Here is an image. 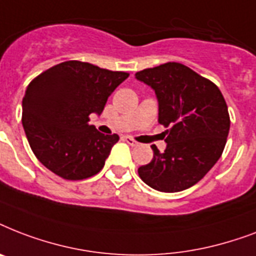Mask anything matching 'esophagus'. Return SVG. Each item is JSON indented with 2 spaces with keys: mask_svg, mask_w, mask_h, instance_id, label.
<instances>
[{
  "mask_svg": "<svg viewBox=\"0 0 256 256\" xmlns=\"http://www.w3.org/2000/svg\"><path fill=\"white\" fill-rule=\"evenodd\" d=\"M122 140H124V142H128V144H132V146H136V144H138V142H136L134 138H132V136H122Z\"/></svg>",
  "mask_w": 256,
  "mask_h": 256,
  "instance_id": "esophagus-1",
  "label": "esophagus"
}]
</instances>
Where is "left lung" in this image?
Wrapping results in <instances>:
<instances>
[{
  "label": "left lung",
  "instance_id": "8db88e82",
  "mask_svg": "<svg viewBox=\"0 0 256 256\" xmlns=\"http://www.w3.org/2000/svg\"><path fill=\"white\" fill-rule=\"evenodd\" d=\"M136 78L156 92L158 122L170 128L164 132L166 150L152 144V162L138 174L154 190H186L222 156L230 130L226 100L215 84L178 62L144 69Z\"/></svg>",
  "mask_w": 256,
  "mask_h": 256
}]
</instances>
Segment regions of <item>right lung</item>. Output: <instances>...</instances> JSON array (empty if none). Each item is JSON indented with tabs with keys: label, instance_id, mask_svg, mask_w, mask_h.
Wrapping results in <instances>:
<instances>
[{
	"label": "right lung",
	"instance_id": "right-lung-1",
	"mask_svg": "<svg viewBox=\"0 0 256 256\" xmlns=\"http://www.w3.org/2000/svg\"><path fill=\"white\" fill-rule=\"evenodd\" d=\"M128 77L124 72L66 61L30 82L22 100V126L46 168L68 180L90 178L102 170L120 136L98 132L88 124V116H100Z\"/></svg>",
	"mask_w": 256,
	"mask_h": 256
}]
</instances>
